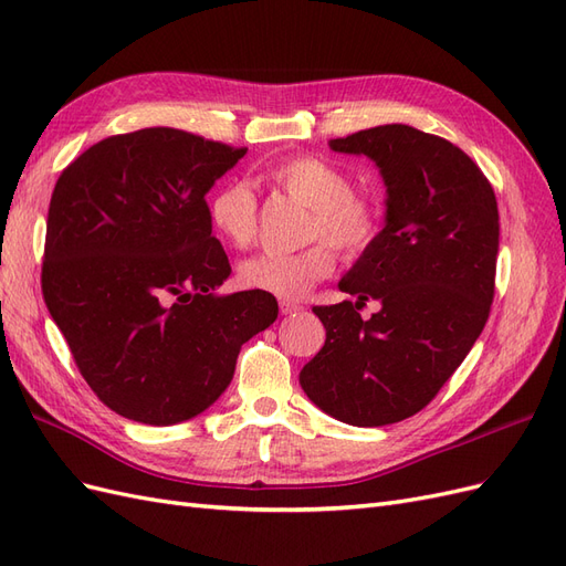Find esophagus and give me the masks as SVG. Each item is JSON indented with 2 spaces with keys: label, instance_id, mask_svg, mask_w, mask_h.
Here are the masks:
<instances>
[{
  "label": "esophagus",
  "instance_id": "obj_1",
  "mask_svg": "<svg viewBox=\"0 0 566 566\" xmlns=\"http://www.w3.org/2000/svg\"><path fill=\"white\" fill-rule=\"evenodd\" d=\"M304 306L300 302H290V300H281V314L290 316V314H300Z\"/></svg>",
  "mask_w": 566,
  "mask_h": 566
}]
</instances>
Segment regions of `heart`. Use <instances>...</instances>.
Segmentation results:
<instances>
[{
    "label": "heart",
    "instance_id": "heart-1",
    "mask_svg": "<svg viewBox=\"0 0 566 566\" xmlns=\"http://www.w3.org/2000/svg\"><path fill=\"white\" fill-rule=\"evenodd\" d=\"M269 179L281 193L310 208L302 241L312 245L293 254H262L243 262L238 279L245 287L295 302L335 271L333 247L356 260L378 243L385 212L373 198L354 193V181L345 169L318 156H293L273 165ZM208 217L214 231L238 250L252 248L260 238V202L245 181L221 184L210 198Z\"/></svg>",
    "mask_w": 566,
    "mask_h": 566
}]
</instances>
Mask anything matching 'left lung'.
Wrapping results in <instances>:
<instances>
[{
	"mask_svg": "<svg viewBox=\"0 0 566 566\" xmlns=\"http://www.w3.org/2000/svg\"><path fill=\"white\" fill-rule=\"evenodd\" d=\"M364 153L387 184V224L339 290L356 302L314 306L323 349L300 373L321 410L356 427L416 416L482 335L495 293L499 205L476 163L408 125L331 142ZM368 298L384 310L364 322Z\"/></svg>",
	"mask_w": 566,
	"mask_h": 566,
	"instance_id": "8db88e82",
	"label": "left lung"
}]
</instances>
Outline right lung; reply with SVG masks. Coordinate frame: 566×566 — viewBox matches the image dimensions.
I'll return each instance as SVG.
<instances>
[{"mask_svg": "<svg viewBox=\"0 0 566 566\" xmlns=\"http://www.w3.org/2000/svg\"><path fill=\"white\" fill-rule=\"evenodd\" d=\"M248 153L148 127L67 165L51 193L42 295L80 375L117 416L175 424L212 406L241 347L279 316L231 276L205 193Z\"/></svg>", "mask_w": 566, "mask_h": 566, "instance_id": "add662e5", "label": "right lung"}]
</instances>
